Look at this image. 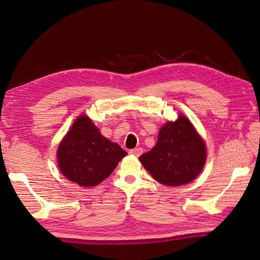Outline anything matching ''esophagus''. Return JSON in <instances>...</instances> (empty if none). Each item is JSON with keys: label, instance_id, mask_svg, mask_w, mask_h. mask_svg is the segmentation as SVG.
<instances>
[{"label": "esophagus", "instance_id": "obj_1", "mask_svg": "<svg viewBox=\"0 0 260 260\" xmlns=\"http://www.w3.org/2000/svg\"><path fill=\"white\" fill-rule=\"evenodd\" d=\"M142 152H143V148H141V147H137V148L130 150V153L133 154V155H136V157H140Z\"/></svg>", "mask_w": 260, "mask_h": 260}]
</instances>
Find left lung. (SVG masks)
I'll list each match as a JSON object with an SVG mask.
<instances>
[{
    "instance_id": "obj_1",
    "label": "left lung",
    "mask_w": 260,
    "mask_h": 260,
    "mask_svg": "<svg viewBox=\"0 0 260 260\" xmlns=\"http://www.w3.org/2000/svg\"><path fill=\"white\" fill-rule=\"evenodd\" d=\"M158 182L178 186L191 182L202 172L206 162L203 139L192 123L180 115L161 128L155 146L140 157Z\"/></svg>"
}]
</instances>
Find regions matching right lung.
I'll return each instance as SVG.
<instances>
[{
  "label": "right lung",
  "instance_id": "add662e5",
  "mask_svg": "<svg viewBox=\"0 0 260 260\" xmlns=\"http://www.w3.org/2000/svg\"><path fill=\"white\" fill-rule=\"evenodd\" d=\"M127 152L101 136L87 116H81L59 144L60 172L80 186H95L108 178Z\"/></svg>",
  "mask_w": 260,
  "mask_h": 260
}]
</instances>
